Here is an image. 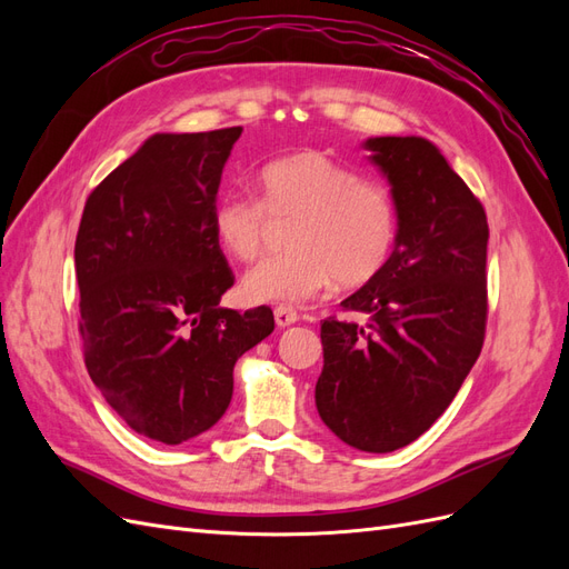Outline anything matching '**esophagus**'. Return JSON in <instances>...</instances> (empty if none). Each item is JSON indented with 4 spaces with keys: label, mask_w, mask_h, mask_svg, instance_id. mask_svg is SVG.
<instances>
[{
    "label": "esophagus",
    "mask_w": 569,
    "mask_h": 569,
    "mask_svg": "<svg viewBox=\"0 0 569 569\" xmlns=\"http://www.w3.org/2000/svg\"><path fill=\"white\" fill-rule=\"evenodd\" d=\"M297 320H299V313L291 306L274 308V322H278V327H289V325H295Z\"/></svg>",
    "instance_id": "obj_1"
}]
</instances>
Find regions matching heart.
Listing matches in <instances>:
<instances>
[{"mask_svg":"<svg viewBox=\"0 0 569 569\" xmlns=\"http://www.w3.org/2000/svg\"><path fill=\"white\" fill-rule=\"evenodd\" d=\"M256 196L226 192L211 226L218 244L239 261L263 249L268 216H297L289 228L291 251L263 258L242 289L256 303H301L335 280L356 287L372 280L393 251L399 216L389 189L358 178L330 153L301 149L256 170Z\"/></svg>","mask_w":569,"mask_h":569,"instance_id":"heart-1","label":"heart"}]
</instances>
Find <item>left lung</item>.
I'll return each mask as SVG.
<instances>
[{"mask_svg":"<svg viewBox=\"0 0 569 569\" xmlns=\"http://www.w3.org/2000/svg\"><path fill=\"white\" fill-rule=\"evenodd\" d=\"M399 216L387 266L320 325L322 422L358 451L403 449L451 406L485 343L487 213L425 137H370Z\"/></svg>","mask_w":569,"mask_h":569,"instance_id":"obj_1","label":"left lung"}]
</instances>
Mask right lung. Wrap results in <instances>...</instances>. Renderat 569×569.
Returning a JSON list of instances; mask_svg holds the SVG:
<instances>
[{"label":"right lung","mask_w":569,"mask_h":569,"mask_svg":"<svg viewBox=\"0 0 569 569\" xmlns=\"http://www.w3.org/2000/svg\"><path fill=\"white\" fill-rule=\"evenodd\" d=\"M242 128L157 132L101 180L76 237L84 366L130 429L168 446L211 429L268 306L220 308L234 274L211 211Z\"/></svg>","instance_id":"right-lung-1"}]
</instances>
